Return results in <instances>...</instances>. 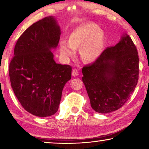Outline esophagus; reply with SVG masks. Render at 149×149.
<instances>
[{
    "label": "esophagus",
    "mask_w": 149,
    "mask_h": 149,
    "mask_svg": "<svg viewBox=\"0 0 149 149\" xmlns=\"http://www.w3.org/2000/svg\"><path fill=\"white\" fill-rule=\"evenodd\" d=\"M79 75V72H78V70L77 69H74L72 70V75L73 76H77V75Z\"/></svg>",
    "instance_id": "obj_1"
}]
</instances>
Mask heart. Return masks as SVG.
<instances>
[{"label": "heart", "mask_w": 149, "mask_h": 149, "mask_svg": "<svg viewBox=\"0 0 149 149\" xmlns=\"http://www.w3.org/2000/svg\"><path fill=\"white\" fill-rule=\"evenodd\" d=\"M105 35L97 24L87 22L76 27L70 35L68 41L60 42V51L64 57L72 56L75 49L80 48L83 58L93 61L99 56L104 45Z\"/></svg>", "instance_id": "obj_1"}]
</instances>
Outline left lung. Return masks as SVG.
Wrapping results in <instances>:
<instances>
[{"mask_svg": "<svg viewBox=\"0 0 149 149\" xmlns=\"http://www.w3.org/2000/svg\"><path fill=\"white\" fill-rule=\"evenodd\" d=\"M139 58L132 39L122 37L114 47H108L95 61L82 68L83 82L91 106L100 114L120 108L137 84Z\"/></svg>", "mask_w": 149, "mask_h": 149, "instance_id": "obj_1", "label": "left lung"}]
</instances>
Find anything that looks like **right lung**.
Here are the masks:
<instances>
[{
  "mask_svg": "<svg viewBox=\"0 0 149 149\" xmlns=\"http://www.w3.org/2000/svg\"><path fill=\"white\" fill-rule=\"evenodd\" d=\"M60 27L49 16L29 26L15 45L9 64L11 86L25 110L39 117L54 114L72 66L56 64L50 51L58 46Z\"/></svg>",
  "mask_w": 149,
  "mask_h": 149,
  "instance_id": "1",
  "label": "right lung"
}]
</instances>
